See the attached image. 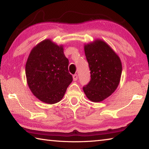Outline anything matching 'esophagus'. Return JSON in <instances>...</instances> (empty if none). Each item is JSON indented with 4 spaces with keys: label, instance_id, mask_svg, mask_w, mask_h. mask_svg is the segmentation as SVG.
I'll list each match as a JSON object with an SVG mask.
<instances>
[{
    "label": "esophagus",
    "instance_id": "obj_1",
    "mask_svg": "<svg viewBox=\"0 0 149 149\" xmlns=\"http://www.w3.org/2000/svg\"><path fill=\"white\" fill-rule=\"evenodd\" d=\"M77 74H74V75H73V79H74V81H77Z\"/></svg>",
    "mask_w": 149,
    "mask_h": 149
}]
</instances>
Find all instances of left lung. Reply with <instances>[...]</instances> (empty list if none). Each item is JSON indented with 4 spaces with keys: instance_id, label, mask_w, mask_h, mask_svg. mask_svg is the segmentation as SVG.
Masks as SVG:
<instances>
[{
    "instance_id": "1",
    "label": "left lung",
    "mask_w": 149,
    "mask_h": 149,
    "mask_svg": "<svg viewBox=\"0 0 149 149\" xmlns=\"http://www.w3.org/2000/svg\"><path fill=\"white\" fill-rule=\"evenodd\" d=\"M91 79L84 86L87 97L100 102L114 92L120 83L122 67L120 58L104 41L97 40L85 46Z\"/></svg>"
}]
</instances>
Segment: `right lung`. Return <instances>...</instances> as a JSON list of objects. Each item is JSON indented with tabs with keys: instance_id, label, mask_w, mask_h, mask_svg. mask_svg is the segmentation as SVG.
Instances as JSON below:
<instances>
[{
	"instance_id": "right-lung-1",
	"label": "right lung",
	"mask_w": 149,
	"mask_h": 149,
	"mask_svg": "<svg viewBox=\"0 0 149 149\" xmlns=\"http://www.w3.org/2000/svg\"><path fill=\"white\" fill-rule=\"evenodd\" d=\"M68 65L61 46L47 39L35 47L26 65L27 84L33 94L48 104L59 102L72 81Z\"/></svg>"
}]
</instances>
